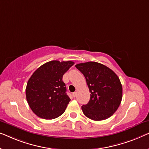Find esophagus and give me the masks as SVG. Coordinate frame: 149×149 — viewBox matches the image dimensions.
Returning a JSON list of instances; mask_svg holds the SVG:
<instances>
[{
  "mask_svg": "<svg viewBox=\"0 0 149 149\" xmlns=\"http://www.w3.org/2000/svg\"><path fill=\"white\" fill-rule=\"evenodd\" d=\"M76 95H77V93L76 92L72 93V96L74 97H76Z\"/></svg>",
  "mask_w": 149,
  "mask_h": 149,
  "instance_id": "1",
  "label": "esophagus"
}]
</instances>
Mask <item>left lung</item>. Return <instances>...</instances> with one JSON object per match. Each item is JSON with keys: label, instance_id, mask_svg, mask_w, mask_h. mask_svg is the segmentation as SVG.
Returning <instances> with one entry per match:
<instances>
[{"label": "left lung", "instance_id": "8db88e82", "mask_svg": "<svg viewBox=\"0 0 149 149\" xmlns=\"http://www.w3.org/2000/svg\"><path fill=\"white\" fill-rule=\"evenodd\" d=\"M83 73L89 87L90 100L81 107L83 113L95 121L110 117L122 99V86L117 74L102 64L87 62L75 65Z\"/></svg>", "mask_w": 149, "mask_h": 149}]
</instances>
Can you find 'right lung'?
I'll return each instance as SVG.
<instances>
[{
    "instance_id": "1",
    "label": "right lung",
    "mask_w": 149,
    "mask_h": 149,
    "mask_svg": "<svg viewBox=\"0 0 149 149\" xmlns=\"http://www.w3.org/2000/svg\"><path fill=\"white\" fill-rule=\"evenodd\" d=\"M74 62L52 60L40 66L27 82L25 93L30 108L43 119L52 120L64 113L70 101L62 77Z\"/></svg>"
}]
</instances>
